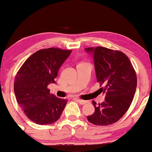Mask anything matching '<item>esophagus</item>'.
I'll return each mask as SVG.
<instances>
[{"label":"esophagus","instance_id":"1","mask_svg":"<svg viewBox=\"0 0 152 152\" xmlns=\"http://www.w3.org/2000/svg\"><path fill=\"white\" fill-rule=\"evenodd\" d=\"M77 101L79 102V103H80V104H81V105H85V103H89V101H87V100H81V99H79V98L77 99Z\"/></svg>","mask_w":152,"mask_h":152}]
</instances>
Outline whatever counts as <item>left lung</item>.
Returning <instances> with one entry per match:
<instances>
[{
    "label": "left lung",
    "instance_id": "8db88e82",
    "mask_svg": "<svg viewBox=\"0 0 152 152\" xmlns=\"http://www.w3.org/2000/svg\"><path fill=\"white\" fill-rule=\"evenodd\" d=\"M93 58L97 82L105 100L97 104L93 100L95 112L88 115L91 124L108 126L117 122L130 107L135 94L137 78L130 59L118 50L97 47L86 48Z\"/></svg>",
    "mask_w": 152,
    "mask_h": 152
}]
</instances>
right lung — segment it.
<instances>
[{"label": "right lung", "instance_id": "add662e5", "mask_svg": "<svg viewBox=\"0 0 152 152\" xmlns=\"http://www.w3.org/2000/svg\"><path fill=\"white\" fill-rule=\"evenodd\" d=\"M72 50L40 49L22 64L14 80L17 103L28 118L39 125H49L60 118L67 100L50 93L47 86L54 83L59 67Z\"/></svg>", "mask_w": 152, "mask_h": 152}]
</instances>
